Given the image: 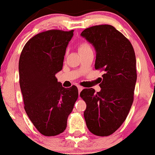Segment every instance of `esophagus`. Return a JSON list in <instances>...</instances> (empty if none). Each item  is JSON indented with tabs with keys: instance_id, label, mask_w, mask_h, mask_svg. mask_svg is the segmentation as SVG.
Segmentation results:
<instances>
[{
	"instance_id": "1",
	"label": "esophagus",
	"mask_w": 155,
	"mask_h": 155,
	"mask_svg": "<svg viewBox=\"0 0 155 155\" xmlns=\"http://www.w3.org/2000/svg\"><path fill=\"white\" fill-rule=\"evenodd\" d=\"M77 87H78V90H79V93H80L81 90H83V87H81V86H78Z\"/></svg>"
}]
</instances>
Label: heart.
I'll return each mask as SVG.
<instances>
[{
  "mask_svg": "<svg viewBox=\"0 0 155 155\" xmlns=\"http://www.w3.org/2000/svg\"><path fill=\"white\" fill-rule=\"evenodd\" d=\"M79 50L80 53H83L84 51L92 50L90 44L87 41H81L79 44Z\"/></svg>",
  "mask_w": 155,
  "mask_h": 155,
  "instance_id": "b5f03b06",
  "label": "heart"
}]
</instances>
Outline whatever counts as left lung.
<instances>
[{
  "instance_id": "1",
  "label": "left lung",
  "mask_w": 155,
  "mask_h": 155,
  "mask_svg": "<svg viewBox=\"0 0 155 155\" xmlns=\"http://www.w3.org/2000/svg\"><path fill=\"white\" fill-rule=\"evenodd\" d=\"M81 35L95 47V68L104 71L100 92L87 88L80 93L87 104L84 117L90 132L108 136L122 125L132 106L137 79L136 54L128 39L109 25L90 27Z\"/></svg>"
}]
</instances>
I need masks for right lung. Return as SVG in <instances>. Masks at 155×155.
Listing matches in <instances>:
<instances>
[{
    "instance_id": "add662e5",
    "label": "right lung",
    "mask_w": 155,
    "mask_h": 155,
    "mask_svg": "<svg viewBox=\"0 0 155 155\" xmlns=\"http://www.w3.org/2000/svg\"><path fill=\"white\" fill-rule=\"evenodd\" d=\"M73 35L74 30L42 32L27 42L19 58V85L25 110L35 128L45 136L65 130L79 95L76 86L63 87L55 77L63 68Z\"/></svg>"
}]
</instances>
